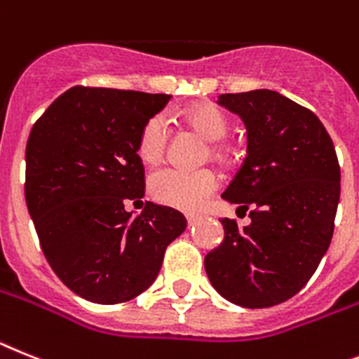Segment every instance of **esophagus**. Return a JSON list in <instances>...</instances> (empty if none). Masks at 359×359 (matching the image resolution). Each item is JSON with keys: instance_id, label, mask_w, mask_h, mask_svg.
<instances>
[{"instance_id": "1", "label": "esophagus", "mask_w": 359, "mask_h": 359, "mask_svg": "<svg viewBox=\"0 0 359 359\" xmlns=\"http://www.w3.org/2000/svg\"><path fill=\"white\" fill-rule=\"evenodd\" d=\"M186 221H188V226H194L198 221V215H186Z\"/></svg>"}]
</instances>
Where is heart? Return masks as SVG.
I'll return each mask as SVG.
<instances>
[{"mask_svg": "<svg viewBox=\"0 0 359 359\" xmlns=\"http://www.w3.org/2000/svg\"><path fill=\"white\" fill-rule=\"evenodd\" d=\"M182 122L197 131L208 142H212V153L217 158L228 156V147L219 140L226 137L230 122L224 111L213 104H195L180 113ZM170 123L164 116L156 114L146 120L138 133L137 151L138 156L147 164H156L165 153L170 142ZM219 186V177L213 170H180V168H164L151 175L149 191L162 204H168L184 212H197L206 204L210 195Z\"/></svg>", "mask_w": 359, "mask_h": 359, "instance_id": "obj_1", "label": "heart"}]
</instances>
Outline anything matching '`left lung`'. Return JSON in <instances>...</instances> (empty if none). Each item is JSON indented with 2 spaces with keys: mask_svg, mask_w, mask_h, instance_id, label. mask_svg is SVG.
Instances as JSON below:
<instances>
[{
  "mask_svg": "<svg viewBox=\"0 0 359 359\" xmlns=\"http://www.w3.org/2000/svg\"><path fill=\"white\" fill-rule=\"evenodd\" d=\"M246 126V158L222 198L248 210L239 228L221 219L224 239L204 257L219 294L245 309L296 296L330 246L339 203L332 138L312 111L270 89L221 95Z\"/></svg>",
  "mask_w": 359,
  "mask_h": 359,
  "instance_id": "obj_1",
  "label": "left lung"
}]
</instances>
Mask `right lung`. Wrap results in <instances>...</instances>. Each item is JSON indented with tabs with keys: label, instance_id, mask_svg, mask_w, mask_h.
I'll return each instance as SVG.
<instances>
[{
	"label": "right lung",
	"instance_id": "1",
	"mask_svg": "<svg viewBox=\"0 0 359 359\" xmlns=\"http://www.w3.org/2000/svg\"><path fill=\"white\" fill-rule=\"evenodd\" d=\"M170 95L71 87L32 126L25 201L45 259L74 294L116 305L151 287L164 252L186 230L173 208L146 203L138 133Z\"/></svg>",
	"mask_w": 359,
	"mask_h": 359
}]
</instances>
